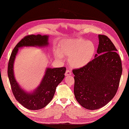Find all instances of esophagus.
<instances>
[{
	"label": "esophagus",
	"mask_w": 129,
	"mask_h": 129,
	"mask_svg": "<svg viewBox=\"0 0 129 129\" xmlns=\"http://www.w3.org/2000/svg\"><path fill=\"white\" fill-rule=\"evenodd\" d=\"M71 75V71L70 70H67L66 71L65 73V75L66 76H70Z\"/></svg>",
	"instance_id": "esophagus-1"
}]
</instances>
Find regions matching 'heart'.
Masks as SVG:
<instances>
[{
    "instance_id": "heart-1",
    "label": "heart",
    "mask_w": 129,
    "mask_h": 129,
    "mask_svg": "<svg viewBox=\"0 0 129 129\" xmlns=\"http://www.w3.org/2000/svg\"><path fill=\"white\" fill-rule=\"evenodd\" d=\"M96 48L94 43L84 39L65 40L59 44L55 56L63 59V55L68 57L71 67L80 68L88 64L93 59Z\"/></svg>"
}]
</instances>
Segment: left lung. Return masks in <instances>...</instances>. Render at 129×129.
Segmentation results:
<instances>
[{
  "instance_id": "8db88e82",
  "label": "left lung",
  "mask_w": 129,
  "mask_h": 129,
  "mask_svg": "<svg viewBox=\"0 0 129 129\" xmlns=\"http://www.w3.org/2000/svg\"><path fill=\"white\" fill-rule=\"evenodd\" d=\"M98 37L95 58L85 67L72 70L75 98L90 110L104 107L113 98L122 74L121 59L114 44L107 36Z\"/></svg>"
}]
</instances>
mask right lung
Instances as JSON below:
<instances>
[{"label": "right lung", "mask_w": 129, "mask_h": 129, "mask_svg": "<svg viewBox=\"0 0 129 129\" xmlns=\"http://www.w3.org/2000/svg\"><path fill=\"white\" fill-rule=\"evenodd\" d=\"M48 36L30 35L25 36L13 49L8 64V74L11 90L16 100L24 107L30 110H38L45 107L53 98L56 88L65 77L66 68H47L40 84L33 93L24 91L18 85L14 76V64L18 48L24 46H47Z\"/></svg>", "instance_id": "1"}]
</instances>
